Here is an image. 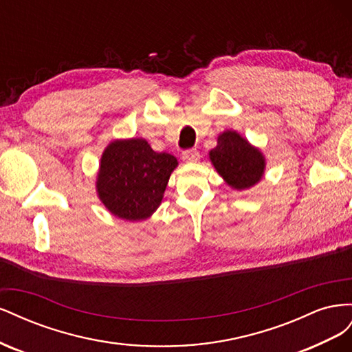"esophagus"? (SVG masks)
Returning a JSON list of instances; mask_svg holds the SVG:
<instances>
[{"instance_id":"esophagus-1","label":"esophagus","mask_w":352,"mask_h":352,"mask_svg":"<svg viewBox=\"0 0 352 352\" xmlns=\"http://www.w3.org/2000/svg\"><path fill=\"white\" fill-rule=\"evenodd\" d=\"M198 158H199V153L195 150V148L182 153V160L186 163H195V162H198Z\"/></svg>"}]
</instances>
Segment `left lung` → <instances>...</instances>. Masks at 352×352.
<instances>
[{
	"mask_svg": "<svg viewBox=\"0 0 352 352\" xmlns=\"http://www.w3.org/2000/svg\"><path fill=\"white\" fill-rule=\"evenodd\" d=\"M210 160L223 179L235 189L255 185L264 172L261 153L232 131L219 136L217 146L210 151Z\"/></svg>",
	"mask_w": 352,
	"mask_h": 352,
	"instance_id": "left-lung-1",
	"label": "left lung"
}]
</instances>
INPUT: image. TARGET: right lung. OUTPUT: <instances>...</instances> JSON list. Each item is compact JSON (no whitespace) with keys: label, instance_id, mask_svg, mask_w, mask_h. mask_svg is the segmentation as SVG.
<instances>
[{"label":"right lung","instance_id":"right-lung-1","mask_svg":"<svg viewBox=\"0 0 352 352\" xmlns=\"http://www.w3.org/2000/svg\"><path fill=\"white\" fill-rule=\"evenodd\" d=\"M177 160L144 140L111 142L101 158L97 189L104 206L124 220L150 217L163 199Z\"/></svg>","mask_w":352,"mask_h":352}]
</instances>
